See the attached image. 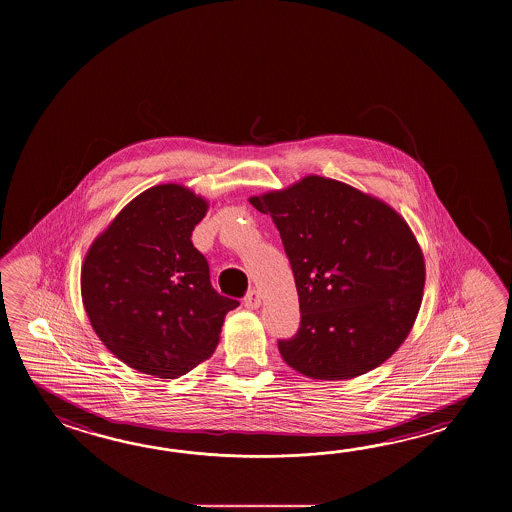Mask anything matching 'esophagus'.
I'll use <instances>...</instances> for the list:
<instances>
[{"mask_svg":"<svg viewBox=\"0 0 512 512\" xmlns=\"http://www.w3.org/2000/svg\"><path fill=\"white\" fill-rule=\"evenodd\" d=\"M243 304L247 309H258L261 305V294L260 291H256V289H251L249 293L245 294V298H243Z\"/></svg>","mask_w":512,"mask_h":512,"instance_id":"obj_1","label":"esophagus"}]
</instances>
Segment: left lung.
<instances>
[{"label":"left lung","mask_w":512,"mask_h":512,"mask_svg":"<svg viewBox=\"0 0 512 512\" xmlns=\"http://www.w3.org/2000/svg\"><path fill=\"white\" fill-rule=\"evenodd\" d=\"M249 201L280 230L298 291L300 327L278 340L283 360L305 377L342 381L390 359L425 287V258L406 221L320 175Z\"/></svg>","instance_id":"obj_1"}]
</instances>
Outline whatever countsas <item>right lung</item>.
I'll list each match as a JSON object with an SVG mask.
<instances>
[{"instance_id": "right-lung-1", "label": "right lung", "mask_w": 512, "mask_h": 512, "mask_svg": "<svg viewBox=\"0 0 512 512\" xmlns=\"http://www.w3.org/2000/svg\"><path fill=\"white\" fill-rule=\"evenodd\" d=\"M208 203L181 185L148 188L87 251L82 302L104 346L133 370L174 379L207 360L240 302L210 283L192 230Z\"/></svg>"}]
</instances>
